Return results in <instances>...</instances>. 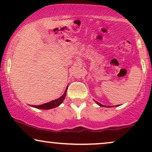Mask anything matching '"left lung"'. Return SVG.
Listing matches in <instances>:
<instances>
[{
    "instance_id": "left-lung-1",
    "label": "left lung",
    "mask_w": 152,
    "mask_h": 152,
    "mask_svg": "<svg viewBox=\"0 0 152 152\" xmlns=\"http://www.w3.org/2000/svg\"><path fill=\"white\" fill-rule=\"evenodd\" d=\"M95 102H96V104H98V105H99V106H102V107H104V106H105V107H106V106L103 105V104H100V103H99L98 102H96V101H95ZM117 106H118V105H117ZM107 107H108V106H107Z\"/></svg>"
}]
</instances>
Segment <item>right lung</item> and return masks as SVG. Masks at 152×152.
<instances>
[{"mask_svg": "<svg viewBox=\"0 0 152 152\" xmlns=\"http://www.w3.org/2000/svg\"><path fill=\"white\" fill-rule=\"evenodd\" d=\"M68 86L66 87V89L64 92V94H63L61 96L60 98L56 99V100L51 101V102L46 103V104H43L42 105H38V106H32L33 107L35 108H37V109H53V108L56 107L60 105L61 103L64 102V100L65 99L66 95V90H67Z\"/></svg>", "mask_w": 152, "mask_h": 152, "instance_id": "right-lung-1", "label": "right lung"}]
</instances>
